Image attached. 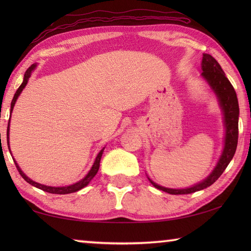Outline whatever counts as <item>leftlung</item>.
I'll list each match as a JSON object with an SVG mask.
<instances>
[{
  "instance_id": "8db88e82",
  "label": "left lung",
  "mask_w": 251,
  "mask_h": 251,
  "mask_svg": "<svg viewBox=\"0 0 251 251\" xmlns=\"http://www.w3.org/2000/svg\"><path fill=\"white\" fill-rule=\"evenodd\" d=\"M201 70H202V77L205 78L212 90L217 95L220 106L224 110V122L225 127H226V137H225V147L222 157L218 161L217 166L214 169L209 176L205 180L199 182L190 188L186 189H171L165 188L159 185L155 184L154 181L151 182L154 185L157 189L163 190L165 193L171 195H186L192 194L198 190L205 189L207 187L214 184L218 179L220 175L224 173L225 169L230 163L233 155L236 152L237 144H238V117H239V105H238L237 95L235 88L232 87L231 83L226 77L222 66L219 63L209 54H203L202 62H201Z\"/></svg>"
}]
</instances>
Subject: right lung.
Listing matches in <instances>:
<instances>
[{
  "label": "right lung",
  "instance_id": "add662e5",
  "mask_svg": "<svg viewBox=\"0 0 251 251\" xmlns=\"http://www.w3.org/2000/svg\"><path fill=\"white\" fill-rule=\"evenodd\" d=\"M35 67H36V65H34V64H33V65H31V66H29L28 69H27L26 73H25V75H24V79H23V83L21 84V86L18 88V91H16V93L14 94L13 100H12V103H11V113H12V110H13V107H14V105H15V101H16V100H18V97L20 96L21 92L23 91V88H24L25 86H26L27 80H28V78H29V76H31L32 71H33L34 69H35ZM8 127H10V121H8L7 133H6V135H7V139H8V130H10V129H8ZM7 145H8V150H10V144H8V141H7ZM103 151H104V148H103V150H101V151L99 152V155H97L96 159H95V161H94V165H93V166H92L91 171L88 172L87 175L85 176L82 180H79L78 182H75L74 185L65 186V187H50V186L41 185V184H39V182L33 181L32 179H29L28 177H26V175H25V174H24V173L20 169L19 165L16 164V161H15V166H16V168H18V171H19V173H20V175L24 178V180H25V181H27L28 184H31L32 186L36 187V188H40V189H42V190H44V192H46V193L65 195V194H71V193H75V192H77V190L82 189V188H84L85 186H87V185H88V182H90V181L93 179V178H94V176L96 175L97 172H99L100 163L101 155H103ZM13 160H14V159H13Z\"/></svg>",
  "mask_w": 251,
  "mask_h": 251
}]
</instances>
